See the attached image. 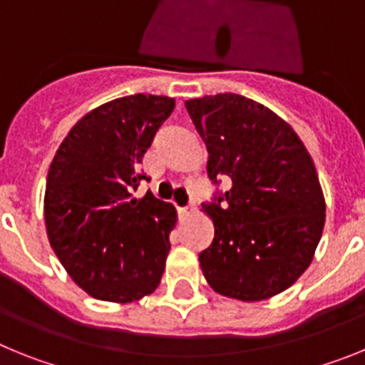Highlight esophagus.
<instances>
[{"label": "esophagus", "instance_id": "1", "mask_svg": "<svg viewBox=\"0 0 365 365\" xmlns=\"http://www.w3.org/2000/svg\"><path fill=\"white\" fill-rule=\"evenodd\" d=\"M193 212H195V206H193V205L185 206V208H179V214L182 215V217H186V215H192Z\"/></svg>", "mask_w": 365, "mask_h": 365}]
</instances>
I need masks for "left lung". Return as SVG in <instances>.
<instances>
[{"label": "left lung", "instance_id": "left-lung-1", "mask_svg": "<svg viewBox=\"0 0 365 365\" xmlns=\"http://www.w3.org/2000/svg\"><path fill=\"white\" fill-rule=\"evenodd\" d=\"M208 150L206 172L230 190L202 205L214 241L199 254L215 292L241 302L272 298L311 265L325 199L307 148L283 118L235 93L186 100Z\"/></svg>", "mask_w": 365, "mask_h": 365}]
</instances>
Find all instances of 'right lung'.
<instances>
[{
	"label": "right lung",
	"instance_id": "1",
	"mask_svg": "<svg viewBox=\"0 0 365 365\" xmlns=\"http://www.w3.org/2000/svg\"><path fill=\"white\" fill-rule=\"evenodd\" d=\"M170 96L131 95L80 118L47 175V235L73 282L89 296L128 303L163 278L177 212L146 192L133 197L137 172L155 133L172 115Z\"/></svg>",
	"mask_w": 365,
	"mask_h": 365
}]
</instances>
